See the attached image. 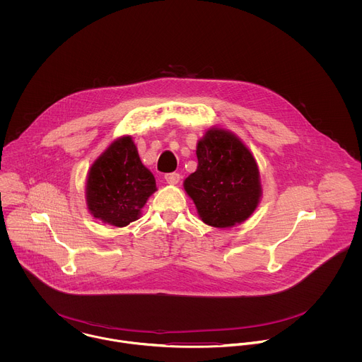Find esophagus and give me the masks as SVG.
<instances>
[{"instance_id":"obj_1","label":"esophagus","mask_w":362,"mask_h":362,"mask_svg":"<svg viewBox=\"0 0 362 362\" xmlns=\"http://www.w3.org/2000/svg\"><path fill=\"white\" fill-rule=\"evenodd\" d=\"M180 174L178 173H168L164 175V180L167 181V184H171V185H175L180 182Z\"/></svg>"}]
</instances>
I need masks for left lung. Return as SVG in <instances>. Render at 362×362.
Here are the masks:
<instances>
[{"label":"left lung","instance_id":"obj_1","mask_svg":"<svg viewBox=\"0 0 362 362\" xmlns=\"http://www.w3.org/2000/svg\"><path fill=\"white\" fill-rule=\"evenodd\" d=\"M198 168L184 182L204 223L226 228L257 209L260 184L257 161L245 145L223 129L207 131L197 148Z\"/></svg>","mask_w":362,"mask_h":362}]
</instances>
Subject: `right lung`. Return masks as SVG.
Returning a JSON list of instances; mask_svg holds the SVG:
<instances>
[{
	"label": "right lung",
	"mask_w": 362,
	"mask_h": 362,
	"mask_svg": "<svg viewBox=\"0 0 362 362\" xmlns=\"http://www.w3.org/2000/svg\"><path fill=\"white\" fill-rule=\"evenodd\" d=\"M156 191L153 174L142 164L129 136L112 142L90 167L86 202L104 223L125 227L139 217Z\"/></svg>",
	"instance_id": "obj_1"
}]
</instances>
